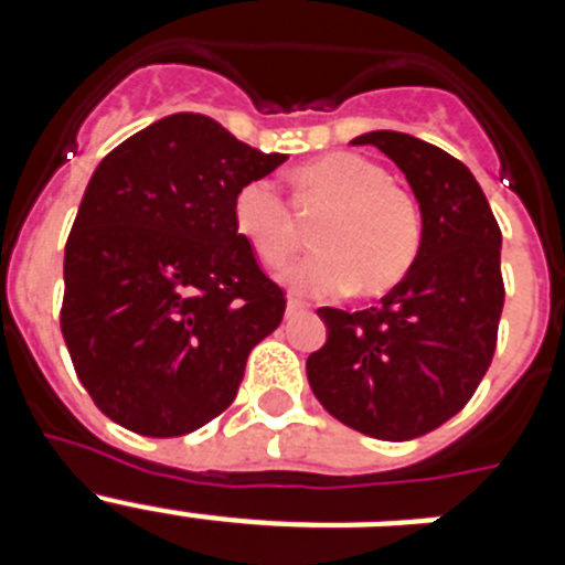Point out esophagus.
Segmentation results:
<instances>
[{
  "label": "esophagus",
  "instance_id": "obj_1",
  "mask_svg": "<svg viewBox=\"0 0 565 565\" xmlns=\"http://www.w3.org/2000/svg\"><path fill=\"white\" fill-rule=\"evenodd\" d=\"M306 311H308V306H306V302H302V299L288 297V306H286L288 317H297V313H306Z\"/></svg>",
  "mask_w": 565,
  "mask_h": 565
}]
</instances>
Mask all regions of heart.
<instances>
[{
  "instance_id": "b5f03b06",
  "label": "heart",
  "mask_w": 565,
  "mask_h": 565,
  "mask_svg": "<svg viewBox=\"0 0 565 565\" xmlns=\"http://www.w3.org/2000/svg\"><path fill=\"white\" fill-rule=\"evenodd\" d=\"M299 201L326 212L313 226L317 254L286 268L282 282L297 294L384 297L416 266L422 252V212L411 192L387 181L379 163L353 152H328L294 174ZM237 237L266 266H282L299 246L288 201L268 178H254L234 194Z\"/></svg>"
}]
</instances>
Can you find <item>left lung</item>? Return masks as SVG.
<instances>
[{
    "label": "left lung",
    "mask_w": 565,
    "mask_h": 565,
    "mask_svg": "<svg viewBox=\"0 0 565 565\" xmlns=\"http://www.w3.org/2000/svg\"><path fill=\"white\" fill-rule=\"evenodd\" d=\"M351 143L382 149L404 172L422 209V252L376 308H319L328 342L306 371L333 418L371 438L411 441L463 411L495 356L501 228L450 152L391 129Z\"/></svg>",
    "instance_id": "1"
}]
</instances>
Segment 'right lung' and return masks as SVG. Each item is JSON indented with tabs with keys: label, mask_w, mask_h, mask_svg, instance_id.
<instances>
[{
	"label": "right lung",
	"mask_w": 565,
	"mask_h": 565,
	"mask_svg": "<svg viewBox=\"0 0 565 565\" xmlns=\"http://www.w3.org/2000/svg\"><path fill=\"white\" fill-rule=\"evenodd\" d=\"M286 161L174 113L98 163L64 248L62 337L115 424L186 436L234 402L286 294L234 232L232 203Z\"/></svg>",
	"instance_id": "1"
}]
</instances>
